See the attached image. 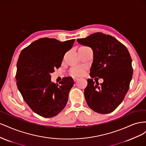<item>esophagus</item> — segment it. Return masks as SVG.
Listing matches in <instances>:
<instances>
[{
	"label": "esophagus",
	"instance_id": "obj_1",
	"mask_svg": "<svg viewBox=\"0 0 146 146\" xmlns=\"http://www.w3.org/2000/svg\"><path fill=\"white\" fill-rule=\"evenodd\" d=\"M73 78H74V82H76V81L78 80V78H77V77H74Z\"/></svg>",
	"mask_w": 146,
	"mask_h": 146
}]
</instances>
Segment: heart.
<instances>
[{
  "label": "heart",
  "mask_w": 146,
  "mask_h": 146,
  "mask_svg": "<svg viewBox=\"0 0 146 146\" xmlns=\"http://www.w3.org/2000/svg\"><path fill=\"white\" fill-rule=\"evenodd\" d=\"M83 72V68L82 67H75L71 70V73L74 75H80Z\"/></svg>",
  "instance_id": "obj_1"
}]
</instances>
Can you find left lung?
<instances>
[{
    "label": "left lung",
    "mask_w": 146,
    "mask_h": 146,
    "mask_svg": "<svg viewBox=\"0 0 146 146\" xmlns=\"http://www.w3.org/2000/svg\"><path fill=\"white\" fill-rule=\"evenodd\" d=\"M77 42L93 51L90 77L104 79L100 85L88 79L84 94L88 107L98 113H111L121 104L129 89L133 76L129 52L115 38L100 32L77 39Z\"/></svg>",
    "instance_id": "obj_1"
}]
</instances>
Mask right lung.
Segmentation results:
<instances>
[{
    "label": "right lung",
    "mask_w": 146,
    "mask_h": 146,
    "mask_svg": "<svg viewBox=\"0 0 146 146\" xmlns=\"http://www.w3.org/2000/svg\"><path fill=\"white\" fill-rule=\"evenodd\" d=\"M75 39L61 42L43 38L21 51L17 63L16 84L32 111L44 117L56 116L66 107L74 82L64 77L58 84L51 82L50 73L58 68Z\"/></svg>",
    "instance_id": "add662e5"
}]
</instances>
